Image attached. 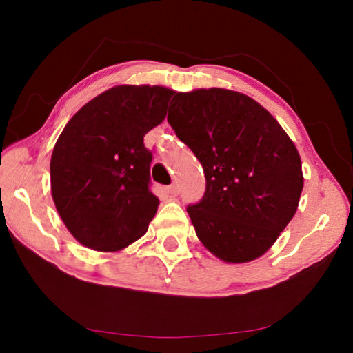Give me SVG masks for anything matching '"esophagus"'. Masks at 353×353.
Here are the masks:
<instances>
[{"mask_svg": "<svg viewBox=\"0 0 353 353\" xmlns=\"http://www.w3.org/2000/svg\"><path fill=\"white\" fill-rule=\"evenodd\" d=\"M166 190H168L170 194H177L179 193V185L177 183H171L170 187H166Z\"/></svg>", "mask_w": 353, "mask_h": 353, "instance_id": "esophagus-1", "label": "esophagus"}]
</instances>
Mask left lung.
Returning a JSON list of instances; mask_svg holds the SVG:
<instances>
[{"label":"left lung","instance_id":"left-lung-1","mask_svg":"<svg viewBox=\"0 0 353 353\" xmlns=\"http://www.w3.org/2000/svg\"><path fill=\"white\" fill-rule=\"evenodd\" d=\"M168 123L204 168L205 193L187 212L196 235L227 263L270 249L303 188L294 143L265 107L224 88L176 93Z\"/></svg>","mask_w":353,"mask_h":353}]
</instances>
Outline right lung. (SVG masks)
I'll return each mask as SVG.
<instances>
[{"label": "right lung", "instance_id": "right-lung-1", "mask_svg": "<svg viewBox=\"0 0 353 353\" xmlns=\"http://www.w3.org/2000/svg\"><path fill=\"white\" fill-rule=\"evenodd\" d=\"M174 92L118 85L70 119L51 155V193L70 234L113 252L146 234L159 207L151 188L152 152L143 137L166 117Z\"/></svg>", "mask_w": 353, "mask_h": 353}]
</instances>
